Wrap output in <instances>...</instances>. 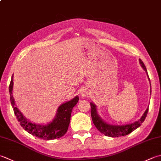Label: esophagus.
<instances>
[{
	"label": "esophagus",
	"instance_id": "obj_1",
	"mask_svg": "<svg viewBox=\"0 0 161 161\" xmlns=\"http://www.w3.org/2000/svg\"><path fill=\"white\" fill-rule=\"evenodd\" d=\"M81 94V96H82L83 97H85V96H86L88 95V93L86 92V91H82Z\"/></svg>",
	"mask_w": 161,
	"mask_h": 161
}]
</instances>
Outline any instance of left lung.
Wrapping results in <instances>:
<instances>
[{
	"label": "left lung",
	"instance_id": "1",
	"mask_svg": "<svg viewBox=\"0 0 161 161\" xmlns=\"http://www.w3.org/2000/svg\"><path fill=\"white\" fill-rule=\"evenodd\" d=\"M140 63L142 67L144 68V70L147 72L145 65H144V63L141 59H140ZM148 77H149V75H148ZM90 105L91 118H92L93 124L95 125L96 128L100 132V133L106 135V136L112 137L125 136V135L130 134L131 132L135 130V129H137L138 127H140L141 124H142L144 120H145L148 111H149V108H147L145 112H144V114L142 116V118L140 120L135 121L133 123V124H130L125 125H112L107 124L106 123L104 122L101 119V118L97 115L96 111V106L94 105L93 103H91Z\"/></svg>",
	"mask_w": 161,
	"mask_h": 161
}]
</instances>
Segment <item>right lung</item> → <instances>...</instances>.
Returning <instances> with one entry per match:
<instances>
[{
  "label": "right lung",
  "mask_w": 161,
  "mask_h": 161,
  "mask_svg": "<svg viewBox=\"0 0 161 161\" xmlns=\"http://www.w3.org/2000/svg\"><path fill=\"white\" fill-rule=\"evenodd\" d=\"M12 87H13V75L9 86V92L10 95V101L14 109V114L21 127L28 133L43 140H54L61 137L67 132L70 124V116L72 108L79 101V97L76 96L70 101L62 104L58 109L57 114L53 121L47 125H37L32 124L22 115L21 112L17 108L13 97H12Z\"/></svg>",
  "instance_id": "add662e5"
}]
</instances>
